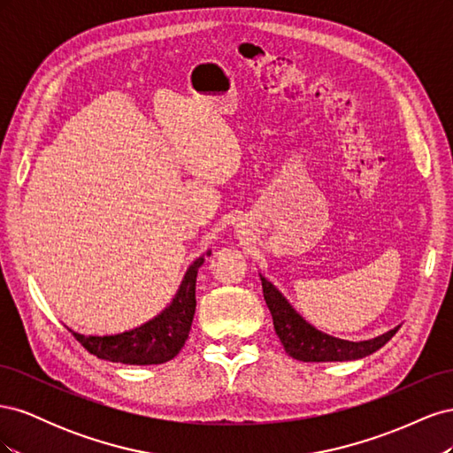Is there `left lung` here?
I'll return each mask as SVG.
<instances>
[{
    "label": "left lung",
    "instance_id": "1",
    "mask_svg": "<svg viewBox=\"0 0 453 453\" xmlns=\"http://www.w3.org/2000/svg\"><path fill=\"white\" fill-rule=\"evenodd\" d=\"M260 281H263V295L272 313L276 334L287 355H291L296 361L326 363L363 359L366 355L378 351L381 346H386L393 334L399 331V326H395L376 338L361 342L331 336L310 325L266 278L260 276Z\"/></svg>",
    "mask_w": 453,
    "mask_h": 453
}]
</instances>
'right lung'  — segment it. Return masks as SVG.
<instances>
[{"mask_svg": "<svg viewBox=\"0 0 453 453\" xmlns=\"http://www.w3.org/2000/svg\"><path fill=\"white\" fill-rule=\"evenodd\" d=\"M205 255H211L208 251ZM203 265V255L193 260L185 272L180 289L172 303L153 319L130 331L105 336L72 334L98 359L122 365H162L173 359L185 346L196 310V276Z\"/></svg>", "mask_w": 453, "mask_h": 453, "instance_id": "1", "label": "right lung"}]
</instances>
